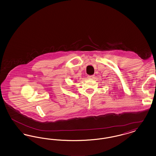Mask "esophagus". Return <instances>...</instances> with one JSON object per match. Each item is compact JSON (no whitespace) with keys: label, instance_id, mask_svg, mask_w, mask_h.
I'll return each mask as SVG.
<instances>
[{"label":"esophagus","instance_id":"34e87169","mask_svg":"<svg viewBox=\"0 0 156 156\" xmlns=\"http://www.w3.org/2000/svg\"><path fill=\"white\" fill-rule=\"evenodd\" d=\"M88 79L93 80L95 78V75H88Z\"/></svg>","mask_w":156,"mask_h":156}]
</instances>
